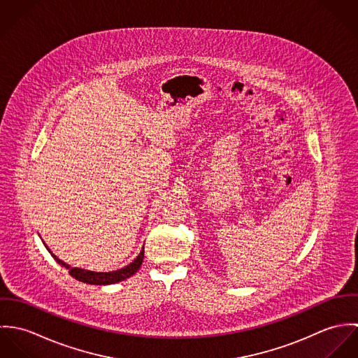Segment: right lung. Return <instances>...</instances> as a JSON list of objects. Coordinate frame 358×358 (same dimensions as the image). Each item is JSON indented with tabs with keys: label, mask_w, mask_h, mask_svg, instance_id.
Listing matches in <instances>:
<instances>
[{
	"label": "right lung",
	"mask_w": 358,
	"mask_h": 358,
	"mask_svg": "<svg viewBox=\"0 0 358 358\" xmlns=\"http://www.w3.org/2000/svg\"><path fill=\"white\" fill-rule=\"evenodd\" d=\"M47 250H48V247H47ZM50 254L59 264L64 266L69 270V274L71 277H74L76 280H78L81 282H85V284H91V285H110V284H115V282H120V281H124V280L129 278L131 275H134L139 270V267L142 266L143 257H145V247L132 263H129L128 266H125L122 268H118L115 271H108V273H102V271L96 273V271H90V270H84V268H80V267H70L63 260H60L57 256L53 255L51 251H50Z\"/></svg>",
	"instance_id": "add662e5"
}]
</instances>
